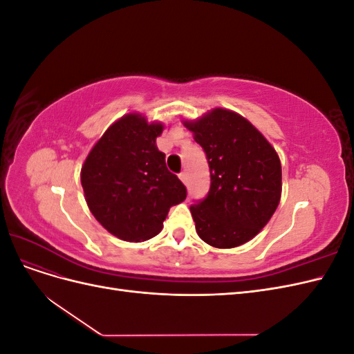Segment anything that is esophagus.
Here are the masks:
<instances>
[{"label":"esophagus","mask_w":354,"mask_h":354,"mask_svg":"<svg viewBox=\"0 0 354 354\" xmlns=\"http://www.w3.org/2000/svg\"><path fill=\"white\" fill-rule=\"evenodd\" d=\"M178 177H180V180H181V181H183L185 185L187 183V174H186V173H180V174H178Z\"/></svg>","instance_id":"1"}]
</instances>
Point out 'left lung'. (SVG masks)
Instances as JSON below:
<instances>
[{
	"label": "left lung",
	"instance_id": "1",
	"mask_svg": "<svg viewBox=\"0 0 354 354\" xmlns=\"http://www.w3.org/2000/svg\"><path fill=\"white\" fill-rule=\"evenodd\" d=\"M185 125L207 155L208 195L190 205L199 238L216 248L252 239L281 201L282 168L272 145L241 115L214 109Z\"/></svg>",
	"mask_w": 354,
	"mask_h": 354
}]
</instances>
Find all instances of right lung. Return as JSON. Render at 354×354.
<instances>
[{
	"instance_id": "obj_1",
	"label": "right lung",
	"mask_w": 354,
	"mask_h": 354,
	"mask_svg": "<svg viewBox=\"0 0 354 354\" xmlns=\"http://www.w3.org/2000/svg\"><path fill=\"white\" fill-rule=\"evenodd\" d=\"M162 130V124L128 113L106 130L82 165L81 185L90 211L122 241L153 238L169 208L186 199V186L169 173L165 153L156 147Z\"/></svg>"
}]
</instances>
